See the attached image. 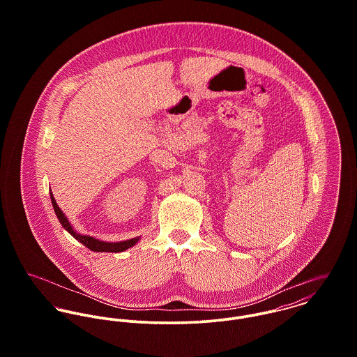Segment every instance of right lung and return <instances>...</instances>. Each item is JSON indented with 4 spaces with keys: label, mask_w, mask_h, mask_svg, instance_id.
Returning a JSON list of instances; mask_svg holds the SVG:
<instances>
[{
    "label": "right lung",
    "mask_w": 357,
    "mask_h": 357,
    "mask_svg": "<svg viewBox=\"0 0 357 357\" xmlns=\"http://www.w3.org/2000/svg\"><path fill=\"white\" fill-rule=\"evenodd\" d=\"M51 201L52 206H53V208H54V213H56V215H57L60 224L63 225V228H64L66 231H68V234H71L77 241H79L84 246H86V248H88L89 250H92V252H98V253H100V252H105V253H119V252H125V250H128L129 248H133V246L139 242V239H140V238H133V239L123 241V242L109 243V242L98 241V239H95V238H92V236H88V235H79V234H77V232L73 229V227H71V224L68 222L67 217L64 215V213L61 211V208L56 204V201H54L52 192Z\"/></svg>",
    "instance_id": "1"
}]
</instances>
